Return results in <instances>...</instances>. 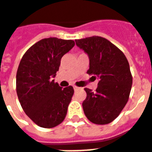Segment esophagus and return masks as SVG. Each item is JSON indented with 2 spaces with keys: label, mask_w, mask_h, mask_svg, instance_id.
Masks as SVG:
<instances>
[{
  "label": "esophagus",
  "mask_w": 152,
  "mask_h": 152,
  "mask_svg": "<svg viewBox=\"0 0 152 152\" xmlns=\"http://www.w3.org/2000/svg\"><path fill=\"white\" fill-rule=\"evenodd\" d=\"M73 88L75 91H78V90H80V89H81V88H80V87H77V86H73Z\"/></svg>",
  "instance_id": "obj_1"
}]
</instances>
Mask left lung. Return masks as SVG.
<instances>
[{
  "mask_svg": "<svg viewBox=\"0 0 152 152\" xmlns=\"http://www.w3.org/2000/svg\"><path fill=\"white\" fill-rule=\"evenodd\" d=\"M76 44L89 56L87 73L99 79L96 91L84 88V114L95 124H107L118 117L129 99L132 76L128 61L120 48L101 37L76 40Z\"/></svg>",
  "mask_w": 152,
  "mask_h": 152,
  "instance_id": "obj_1",
  "label": "left lung"
}]
</instances>
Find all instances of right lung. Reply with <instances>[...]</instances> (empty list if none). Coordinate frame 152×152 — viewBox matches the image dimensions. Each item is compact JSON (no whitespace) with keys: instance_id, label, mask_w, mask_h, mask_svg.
Instances as JSON below:
<instances>
[{"instance_id":"add662e5","label":"right lung","mask_w":152,"mask_h":152,"mask_svg":"<svg viewBox=\"0 0 152 152\" xmlns=\"http://www.w3.org/2000/svg\"><path fill=\"white\" fill-rule=\"evenodd\" d=\"M75 45L72 40L45 38L28 49L18 66L16 89L25 114L38 126L52 128L63 122L73 96L72 86L62 88L52 80L61 60Z\"/></svg>"}]
</instances>
